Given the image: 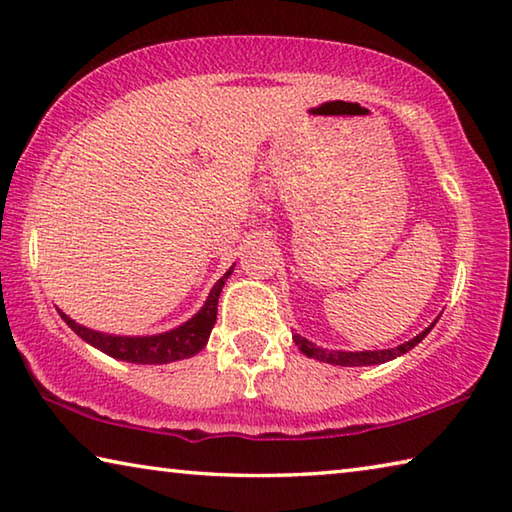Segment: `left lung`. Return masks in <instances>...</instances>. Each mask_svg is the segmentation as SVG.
<instances>
[{"mask_svg": "<svg viewBox=\"0 0 512 512\" xmlns=\"http://www.w3.org/2000/svg\"><path fill=\"white\" fill-rule=\"evenodd\" d=\"M436 325V320L420 332L415 339L406 341L402 345H397V348L391 350H366V352H343V350H323V348H316L314 343L307 341L305 336L300 334H293V341L300 348L302 354H307L309 359H318V361H325V363H332V366H345V368H357V366H377V363H386L395 357H402L409 350H413L415 345H418L424 336L431 332V327Z\"/></svg>", "mask_w": 512, "mask_h": 512, "instance_id": "1", "label": "left lung"}]
</instances>
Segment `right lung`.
Segmentation results:
<instances>
[{
  "label": "right lung",
  "mask_w": 512,
  "mask_h": 512,
  "mask_svg": "<svg viewBox=\"0 0 512 512\" xmlns=\"http://www.w3.org/2000/svg\"><path fill=\"white\" fill-rule=\"evenodd\" d=\"M232 275V266L225 271L219 282L214 284L210 296H207L203 309L198 311L194 318H189L176 329H169L164 334H153V336H115V334H103L94 332L90 327H83L76 323V320L69 318L67 314L58 309L60 318L74 329L76 334L81 336L85 343L94 345V348L106 352L108 357L128 361V363H171L180 361L187 357H194V354L205 348L207 339H210V332L216 323V305H219L221 289L228 277Z\"/></svg>",
  "instance_id": "add662e5"
}]
</instances>
